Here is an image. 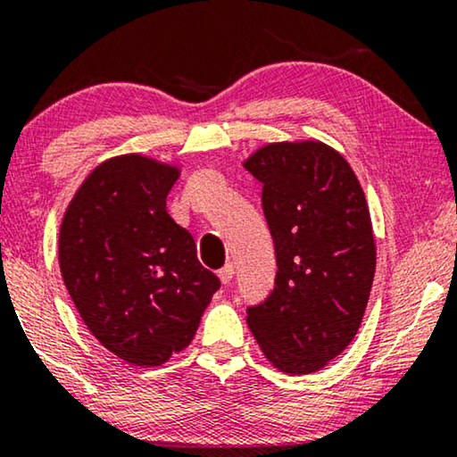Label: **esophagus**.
I'll return each mask as SVG.
<instances>
[{
  "instance_id": "1",
  "label": "esophagus",
  "mask_w": 457,
  "mask_h": 457,
  "mask_svg": "<svg viewBox=\"0 0 457 457\" xmlns=\"http://www.w3.org/2000/svg\"><path fill=\"white\" fill-rule=\"evenodd\" d=\"M217 277H220V281L223 285H229L231 278H234V267H231V264H226V267L220 269V272H217Z\"/></svg>"
}]
</instances>
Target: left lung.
<instances>
[{
    "label": "left lung",
    "instance_id": "1",
    "mask_svg": "<svg viewBox=\"0 0 457 457\" xmlns=\"http://www.w3.org/2000/svg\"><path fill=\"white\" fill-rule=\"evenodd\" d=\"M244 168L262 182L277 252L275 289L246 322L278 371L308 376L355 338L376 275L370 207L353 168L318 139L258 147Z\"/></svg>",
    "mask_w": 457,
    "mask_h": 457
}]
</instances>
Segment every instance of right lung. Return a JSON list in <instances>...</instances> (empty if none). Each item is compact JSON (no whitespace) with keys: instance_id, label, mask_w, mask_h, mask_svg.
Segmentation results:
<instances>
[{"instance_id":"add662e5","label":"right lung","mask_w":457,"mask_h":457,"mask_svg":"<svg viewBox=\"0 0 457 457\" xmlns=\"http://www.w3.org/2000/svg\"><path fill=\"white\" fill-rule=\"evenodd\" d=\"M180 166L143 154L98 163L59 228V269L79 318L112 355L158 367L185 351L220 278L166 209Z\"/></svg>"}]
</instances>
